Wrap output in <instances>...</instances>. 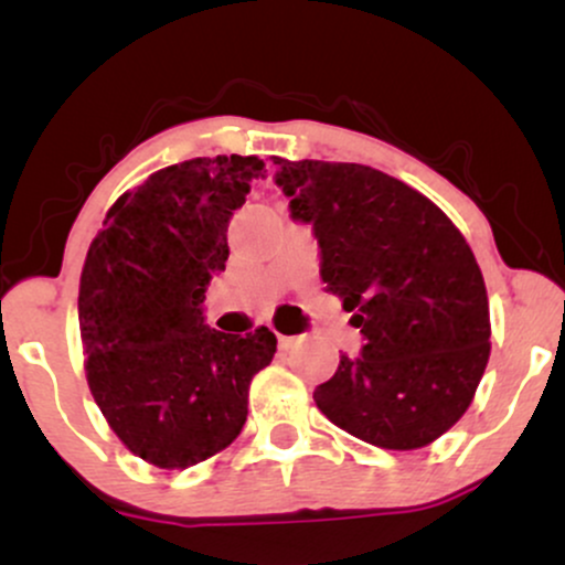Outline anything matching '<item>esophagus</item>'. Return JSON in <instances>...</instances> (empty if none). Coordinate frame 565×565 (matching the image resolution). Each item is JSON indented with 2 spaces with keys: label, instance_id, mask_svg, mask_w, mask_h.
<instances>
[{
  "label": "esophagus",
  "instance_id": "obj_1",
  "mask_svg": "<svg viewBox=\"0 0 565 565\" xmlns=\"http://www.w3.org/2000/svg\"><path fill=\"white\" fill-rule=\"evenodd\" d=\"M300 342V337H289V334H278V348L281 350H291Z\"/></svg>",
  "mask_w": 565,
  "mask_h": 565
}]
</instances>
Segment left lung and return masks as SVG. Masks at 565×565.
I'll list each match as a JSON object with an SVG mask.
<instances>
[{
	"mask_svg": "<svg viewBox=\"0 0 565 565\" xmlns=\"http://www.w3.org/2000/svg\"><path fill=\"white\" fill-rule=\"evenodd\" d=\"M274 164L291 217L319 238L321 281L364 334L361 355H342L316 387V406L380 449H423L468 412L489 364V297L470 244L430 199L372 167Z\"/></svg>",
	"mask_w": 565,
	"mask_h": 565,
	"instance_id": "left-lung-1",
	"label": "left lung"
}]
</instances>
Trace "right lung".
Returning <instances> with one entry per match:
<instances>
[{
	"mask_svg": "<svg viewBox=\"0 0 565 565\" xmlns=\"http://www.w3.org/2000/svg\"><path fill=\"white\" fill-rule=\"evenodd\" d=\"M257 157L188 159L121 193L79 278L84 372L103 417L135 457L185 470L215 457L246 423L249 385L276 334L204 327L206 284L228 260V223Z\"/></svg>",
	"mask_w": 565,
	"mask_h": 565,
	"instance_id": "add662e5",
	"label": "right lung"
}]
</instances>
